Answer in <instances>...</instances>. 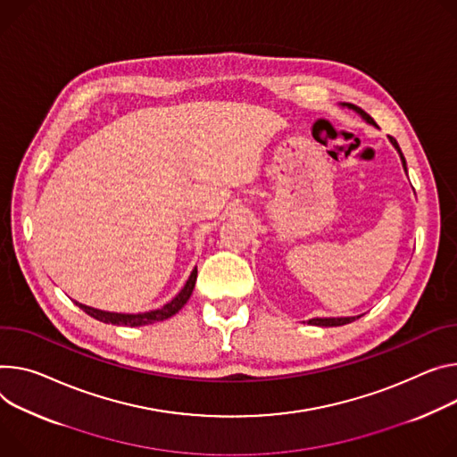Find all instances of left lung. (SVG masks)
Here are the masks:
<instances>
[{"label": "left lung", "instance_id": "left-lung-1", "mask_svg": "<svg viewBox=\"0 0 457 457\" xmlns=\"http://www.w3.org/2000/svg\"><path fill=\"white\" fill-rule=\"evenodd\" d=\"M352 109H355L368 123H373V126H376V121H373V118L370 116V114H366L362 109H359V107H355V105H350ZM390 142L394 144V147L399 151V154H401V160H403V168L406 170V162H404V156H403V153H401V149H399V144L395 142V138L394 137H390ZM357 317H339V319H310L308 320V324H315V326H343V324H348V322H353Z\"/></svg>", "mask_w": 457, "mask_h": 457}]
</instances>
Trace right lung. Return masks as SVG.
<instances>
[{"instance_id":"obj_1","label":"right lung","mask_w":457,"mask_h":457,"mask_svg":"<svg viewBox=\"0 0 457 457\" xmlns=\"http://www.w3.org/2000/svg\"><path fill=\"white\" fill-rule=\"evenodd\" d=\"M195 282H196V268L191 271L186 286L182 287V292L168 304H163L162 308L154 310V312H147V313H138V315H126V313H109V312H100V310H95V308H89V306H84L76 303L81 310H84L87 315H91L93 319L96 320H102V322H107V324H118V326H144V324H153V322H158V320H163V319H170L173 317L175 313H179V310L187 303V299L191 297L193 294V287H195Z\"/></svg>"}]
</instances>
